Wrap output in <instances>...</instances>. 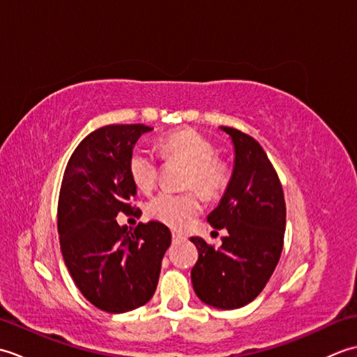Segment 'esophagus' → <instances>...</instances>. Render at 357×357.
Wrapping results in <instances>:
<instances>
[{
	"label": "esophagus",
	"instance_id": "1",
	"mask_svg": "<svg viewBox=\"0 0 357 357\" xmlns=\"http://www.w3.org/2000/svg\"><path fill=\"white\" fill-rule=\"evenodd\" d=\"M172 239H173V242H179V241H184L185 236H184V234L178 233V231H173L172 233Z\"/></svg>",
	"mask_w": 357,
	"mask_h": 357
}]
</instances>
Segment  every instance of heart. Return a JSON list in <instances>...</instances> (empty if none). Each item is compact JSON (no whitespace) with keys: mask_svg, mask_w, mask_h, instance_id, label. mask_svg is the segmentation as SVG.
<instances>
[{"mask_svg":"<svg viewBox=\"0 0 357 357\" xmlns=\"http://www.w3.org/2000/svg\"><path fill=\"white\" fill-rule=\"evenodd\" d=\"M162 155L167 159H181L188 164L187 188H196L204 198L221 196L230 183V164L216 155L215 142L195 128H179L161 138ZM128 176L141 192H150L158 181L159 161L147 147H135L127 162ZM147 213L170 227L185 225L201 211L196 192H161L147 202Z\"/></svg>","mask_w":357,"mask_h":357,"instance_id":"obj_1","label":"heart"}]
</instances>
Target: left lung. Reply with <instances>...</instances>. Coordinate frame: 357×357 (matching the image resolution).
<instances>
[{
  "label": "left lung",
  "mask_w": 357,
  "mask_h": 357,
  "mask_svg": "<svg viewBox=\"0 0 357 357\" xmlns=\"http://www.w3.org/2000/svg\"><path fill=\"white\" fill-rule=\"evenodd\" d=\"M234 144V169L211 227L225 229L222 245L190 241L198 248L192 268L195 293L207 305L233 310L250 304L275 271L284 247L285 199L275 167L253 136L221 127Z\"/></svg>",
  "instance_id": "left-lung-1"
}]
</instances>
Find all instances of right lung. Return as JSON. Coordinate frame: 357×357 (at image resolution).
Wrapping results in <instances>:
<instances>
[{
  "label": "right lung",
  "instance_id": "1",
  "mask_svg": "<svg viewBox=\"0 0 357 357\" xmlns=\"http://www.w3.org/2000/svg\"><path fill=\"white\" fill-rule=\"evenodd\" d=\"M144 124L104 126L75 149L64 170L58 199V233L64 262L82 296L107 313H126L153 296L169 227L139 222L133 231L118 213L139 216L136 185L127 162Z\"/></svg>",
  "mask_w": 357,
  "mask_h": 357
}]
</instances>
